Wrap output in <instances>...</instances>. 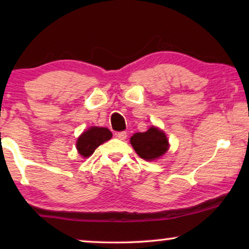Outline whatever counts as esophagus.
<instances>
[{
  "label": "esophagus",
  "instance_id": "34e87169",
  "mask_svg": "<svg viewBox=\"0 0 249 249\" xmlns=\"http://www.w3.org/2000/svg\"><path fill=\"white\" fill-rule=\"evenodd\" d=\"M115 136H117V138L120 139V141H124V139L127 138V132H125V131L117 132V134H115Z\"/></svg>",
  "mask_w": 249,
  "mask_h": 249
}]
</instances>
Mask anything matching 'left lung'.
Returning a JSON list of instances; mask_svg holds the SVG:
<instances>
[{
  "label": "left lung",
  "mask_w": 249,
  "mask_h": 249,
  "mask_svg": "<svg viewBox=\"0 0 249 249\" xmlns=\"http://www.w3.org/2000/svg\"><path fill=\"white\" fill-rule=\"evenodd\" d=\"M132 147L138 156L146 161L161 158L169 149V141L162 130L153 125L145 132H137L130 138Z\"/></svg>",
  "instance_id": "8db88e82"
}]
</instances>
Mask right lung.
<instances>
[{
    "mask_svg": "<svg viewBox=\"0 0 249 249\" xmlns=\"http://www.w3.org/2000/svg\"><path fill=\"white\" fill-rule=\"evenodd\" d=\"M112 132L107 128L91 127L83 132L77 141L78 153L83 158H89L101 144L110 141Z\"/></svg>",
    "mask_w": 249,
    "mask_h": 249,
    "instance_id": "right-lung-1",
    "label": "right lung"
}]
</instances>
